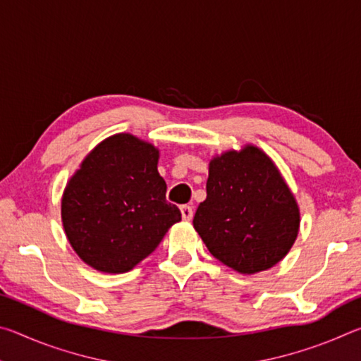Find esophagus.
<instances>
[{
	"label": "esophagus",
	"mask_w": 361,
	"mask_h": 361,
	"mask_svg": "<svg viewBox=\"0 0 361 361\" xmlns=\"http://www.w3.org/2000/svg\"><path fill=\"white\" fill-rule=\"evenodd\" d=\"M180 212H181V218L185 219V221H191V219H192V207L181 205Z\"/></svg>",
	"instance_id": "obj_1"
}]
</instances>
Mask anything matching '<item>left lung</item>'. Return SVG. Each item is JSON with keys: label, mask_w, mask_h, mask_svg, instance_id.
Listing matches in <instances>:
<instances>
[{"label": "left lung", "mask_w": 361, "mask_h": 361, "mask_svg": "<svg viewBox=\"0 0 361 361\" xmlns=\"http://www.w3.org/2000/svg\"><path fill=\"white\" fill-rule=\"evenodd\" d=\"M301 213L276 164L255 145L212 157L192 219L209 252L243 276L267 271L295 243Z\"/></svg>", "instance_id": "8db88e82"}]
</instances>
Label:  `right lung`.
I'll return each instance as SVG.
<instances>
[{"mask_svg": "<svg viewBox=\"0 0 361 361\" xmlns=\"http://www.w3.org/2000/svg\"><path fill=\"white\" fill-rule=\"evenodd\" d=\"M159 149L132 133L103 140L84 157L62 195V223L85 264L132 271L181 219L157 172Z\"/></svg>", "mask_w": 361, "mask_h": 361, "instance_id": "1", "label": "right lung"}]
</instances>
